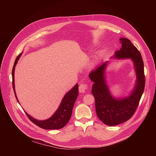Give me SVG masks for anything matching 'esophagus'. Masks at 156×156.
Masks as SVG:
<instances>
[{
    "label": "esophagus",
    "mask_w": 156,
    "mask_h": 156,
    "mask_svg": "<svg viewBox=\"0 0 156 156\" xmlns=\"http://www.w3.org/2000/svg\"><path fill=\"white\" fill-rule=\"evenodd\" d=\"M88 89V87L86 83H81L79 87V90L81 93H84Z\"/></svg>",
    "instance_id": "obj_1"
}]
</instances>
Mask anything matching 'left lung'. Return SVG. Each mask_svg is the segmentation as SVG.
<instances>
[{"instance_id":"8db88e82","label":"left lung","mask_w":156,"mask_h":156,"mask_svg":"<svg viewBox=\"0 0 156 156\" xmlns=\"http://www.w3.org/2000/svg\"><path fill=\"white\" fill-rule=\"evenodd\" d=\"M121 49L115 51L118 59L131 58L136 75V85L132 94L127 97L115 98L112 96L105 79L108 61L93 69L89 74L94 82L92 94L95 98V110L98 118L106 125L114 126L130 119L137 109L145 88L144 66L140 53L129 39L121 38Z\"/></svg>"}]
</instances>
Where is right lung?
<instances>
[{"mask_svg": "<svg viewBox=\"0 0 156 156\" xmlns=\"http://www.w3.org/2000/svg\"><path fill=\"white\" fill-rule=\"evenodd\" d=\"M22 53L19 54L17 57L12 71V87L14 89V94L16 98L18 101L17 98L16 91H15V86H14V70L15 67L20 57L22 55ZM79 94V86L78 84H76L72 89L68 91L64 97L61 103L58 108V110L52 115L51 117L48 119L44 121H38L36 119L33 118L30 116L27 113L25 112L26 115L29 118V119L35 125L46 130H55V129H60L63 128L67 123L68 122L72 114L73 108L74 105V103L77 98Z\"/></svg>", "mask_w": 156, "mask_h": 156, "instance_id": "add662e5", "label": "right lung"}]
</instances>
